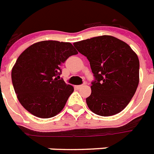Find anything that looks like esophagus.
Wrapping results in <instances>:
<instances>
[{
  "label": "esophagus",
  "instance_id": "34e87169",
  "mask_svg": "<svg viewBox=\"0 0 154 154\" xmlns=\"http://www.w3.org/2000/svg\"><path fill=\"white\" fill-rule=\"evenodd\" d=\"M84 86V85H77V86H75V88H76V89H81V88H82V87Z\"/></svg>",
  "mask_w": 154,
  "mask_h": 154
}]
</instances>
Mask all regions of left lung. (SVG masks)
Instances as JSON below:
<instances>
[{
	"label": "left lung",
	"mask_w": 154,
	"mask_h": 154,
	"mask_svg": "<svg viewBox=\"0 0 154 154\" xmlns=\"http://www.w3.org/2000/svg\"><path fill=\"white\" fill-rule=\"evenodd\" d=\"M90 63L95 81L86 98L92 112L112 116L126 107L139 84V59L129 45L103 35L73 43Z\"/></svg>",
	"instance_id": "left-lung-1"
}]
</instances>
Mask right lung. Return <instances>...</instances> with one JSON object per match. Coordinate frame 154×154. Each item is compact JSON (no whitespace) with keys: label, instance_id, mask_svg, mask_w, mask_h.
Here are the masks:
<instances>
[{"label":"right lung","instance_id":"add662e5","mask_svg":"<svg viewBox=\"0 0 154 154\" xmlns=\"http://www.w3.org/2000/svg\"><path fill=\"white\" fill-rule=\"evenodd\" d=\"M69 42L42 41L22 52L12 69V82L18 101L28 112L50 118L65 107L74 89L60 78V64L77 54Z\"/></svg>","mask_w":154,"mask_h":154}]
</instances>
